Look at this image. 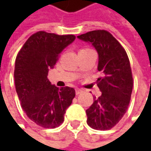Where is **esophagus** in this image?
Instances as JSON below:
<instances>
[{
    "instance_id": "obj_1",
    "label": "esophagus",
    "mask_w": 151,
    "mask_h": 151,
    "mask_svg": "<svg viewBox=\"0 0 151 151\" xmlns=\"http://www.w3.org/2000/svg\"><path fill=\"white\" fill-rule=\"evenodd\" d=\"M82 91H83L81 90V89H80V88H76V95H79V94L81 93Z\"/></svg>"
}]
</instances>
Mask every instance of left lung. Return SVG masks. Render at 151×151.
<instances>
[{
  "mask_svg": "<svg viewBox=\"0 0 151 151\" xmlns=\"http://www.w3.org/2000/svg\"><path fill=\"white\" fill-rule=\"evenodd\" d=\"M80 39L90 42L98 53L96 81L101 91L86 113V123L97 130L113 128L124 117L129 105L133 90V76L128 55L119 41L106 30H94L81 34Z\"/></svg>",
  "mask_w": 151,
  "mask_h": 151,
  "instance_id": "8db88e82",
  "label": "left lung"
}]
</instances>
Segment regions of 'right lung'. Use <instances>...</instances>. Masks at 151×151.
Wrapping results in <instances>:
<instances>
[{
    "label": "right lung",
    "instance_id": "right-lung-1",
    "mask_svg": "<svg viewBox=\"0 0 151 151\" xmlns=\"http://www.w3.org/2000/svg\"><path fill=\"white\" fill-rule=\"evenodd\" d=\"M75 38L72 34L39 31L28 38L17 55L14 81L21 106L32 122L44 129H55L64 122L76 96L74 88H59L47 77L49 70Z\"/></svg>",
    "mask_w": 151,
    "mask_h": 151
}]
</instances>
